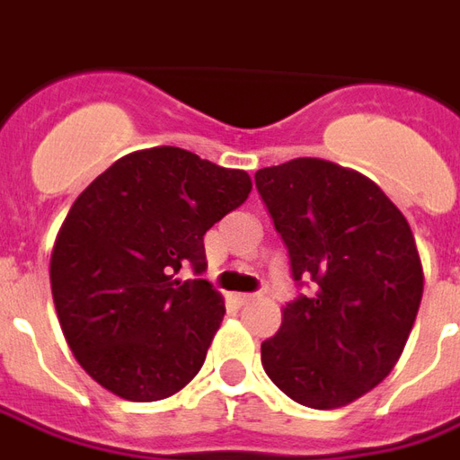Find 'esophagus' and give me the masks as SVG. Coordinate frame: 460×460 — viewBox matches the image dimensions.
Here are the masks:
<instances>
[{"mask_svg":"<svg viewBox=\"0 0 460 460\" xmlns=\"http://www.w3.org/2000/svg\"><path fill=\"white\" fill-rule=\"evenodd\" d=\"M231 298H234L236 305H249L251 300H256V296H253V293H234Z\"/></svg>","mask_w":460,"mask_h":460,"instance_id":"obj_1","label":"esophagus"}]
</instances>
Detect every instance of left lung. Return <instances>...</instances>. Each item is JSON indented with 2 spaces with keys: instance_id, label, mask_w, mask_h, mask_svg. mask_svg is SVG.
<instances>
[{
  "instance_id": "1",
  "label": "left lung",
  "mask_w": 460,
  "mask_h": 460,
  "mask_svg": "<svg viewBox=\"0 0 460 460\" xmlns=\"http://www.w3.org/2000/svg\"><path fill=\"white\" fill-rule=\"evenodd\" d=\"M256 187L293 279L315 283L261 345L263 369L298 404H349L394 369L414 328L424 269L411 226L369 177L318 157L263 167Z\"/></svg>"
}]
</instances>
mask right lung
<instances>
[{
    "label": "right lung",
    "mask_w": 460,
    "mask_h": 460,
    "mask_svg": "<svg viewBox=\"0 0 460 460\" xmlns=\"http://www.w3.org/2000/svg\"><path fill=\"white\" fill-rule=\"evenodd\" d=\"M243 170L181 147H147L85 187L51 251V293L64 338L95 382L128 402L177 394L204 365L224 320L204 234L251 194Z\"/></svg>",
    "instance_id": "1"
}]
</instances>
